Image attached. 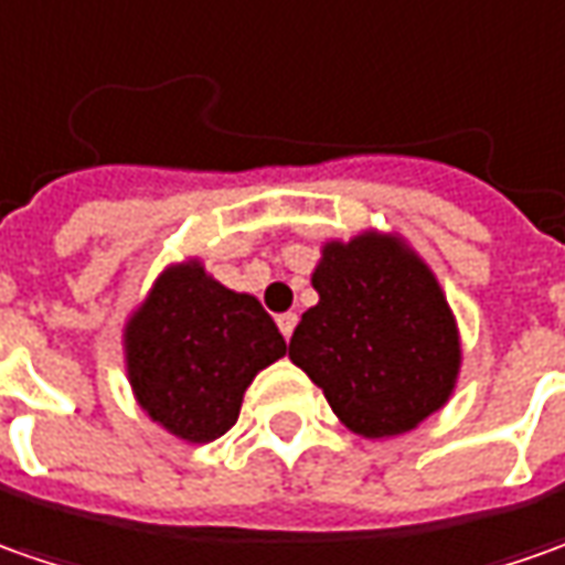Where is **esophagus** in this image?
<instances>
[{
  "label": "esophagus",
  "instance_id": "obj_1",
  "mask_svg": "<svg viewBox=\"0 0 565 565\" xmlns=\"http://www.w3.org/2000/svg\"><path fill=\"white\" fill-rule=\"evenodd\" d=\"M297 312H284V315H278V328H281V333H284V340H290V337H294V328H297Z\"/></svg>",
  "mask_w": 565,
  "mask_h": 565
}]
</instances>
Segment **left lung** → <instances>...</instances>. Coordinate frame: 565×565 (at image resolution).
Wrapping results in <instances>:
<instances>
[{
    "mask_svg": "<svg viewBox=\"0 0 565 565\" xmlns=\"http://www.w3.org/2000/svg\"><path fill=\"white\" fill-rule=\"evenodd\" d=\"M312 284L318 306L290 337V362L349 429L398 436L443 408L458 377V328L412 250L377 234L328 244Z\"/></svg>",
    "mask_w": 565,
    "mask_h": 565,
    "instance_id": "1",
    "label": "left lung"
}]
</instances>
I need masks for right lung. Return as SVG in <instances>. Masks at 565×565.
<instances>
[{
  "mask_svg": "<svg viewBox=\"0 0 565 565\" xmlns=\"http://www.w3.org/2000/svg\"><path fill=\"white\" fill-rule=\"evenodd\" d=\"M284 352L259 299L222 287L198 263L160 275L126 328L138 405L188 443L225 436L253 377Z\"/></svg>",
  "mask_w": 565,
  "mask_h": 565,
  "instance_id": "obj_1",
  "label": "right lung"
}]
</instances>
